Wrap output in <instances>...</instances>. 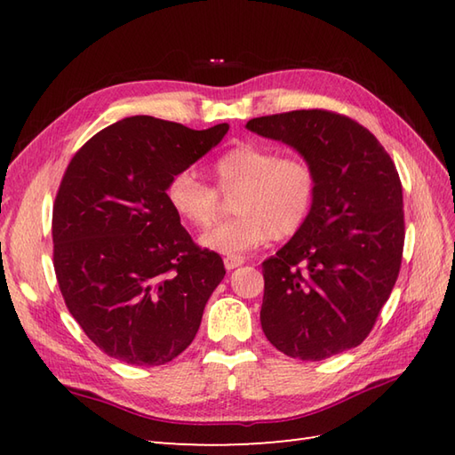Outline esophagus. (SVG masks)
Here are the masks:
<instances>
[{"label":"esophagus","mask_w":455,"mask_h":455,"mask_svg":"<svg viewBox=\"0 0 455 455\" xmlns=\"http://www.w3.org/2000/svg\"><path fill=\"white\" fill-rule=\"evenodd\" d=\"M243 264H244V259L240 256H227L225 258V267L228 269V272H230V269H236L238 266H243Z\"/></svg>","instance_id":"esophagus-1"}]
</instances>
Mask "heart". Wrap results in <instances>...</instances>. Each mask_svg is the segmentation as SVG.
Masks as SVG:
<instances>
[{
    "instance_id": "obj_1",
    "label": "heart",
    "mask_w": 455,
    "mask_h": 455,
    "mask_svg": "<svg viewBox=\"0 0 455 455\" xmlns=\"http://www.w3.org/2000/svg\"><path fill=\"white\" fill-rule=\"evenodd\" d=\"M212 178L220 196L233 197L235 219L212 227L199 243L212 252L236 256L272 236L283 240L301 230L316 199V173L303 158H282L275 148L244 142L215 162ZM219 193L186 170L166 188L170 209L186 225L205 228L220 209Z\"/></svg>"
}]
</instances>
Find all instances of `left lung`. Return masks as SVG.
<instances>
[{
	"label": "left lung",
	"instance_id": "8db88e82",
	"mask_svg": "<svg viewBox=\"0 0 455 455\" xmlns=\"http://www.w3.org/2000/svg\"><path fill=\"white\" fill-rule=\"evenodd\" d=\"M246 129L291 147L316 173L311 215L262 264V331L279 352L303 362L350 350L370 334L399 275L397 168L370 131L331 111L269 115Z\"/></svg>",
	"mask_w": 455,
	"mask_h": 455
}]
</instances>
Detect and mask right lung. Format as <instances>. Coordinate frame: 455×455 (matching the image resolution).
I'll return each instance as SVG.
<instances>
[{"instance_id":"right-lung-1","label":"right lung","mask_w":455,"mask_h":455,"mask_svg":"<svg viewBox=\"0 0 455 455\" xmlns=\"http://www.w3.org/2000/svg\"><path fill=\"white\" fill-rule=\"evenodd\" d=\"M227 131L137 115L92 137L64 173L52 211L56 279L68 311L115 360L168 363L199 331L227 272L219 254L193 244L166 188Z\"/></svg>"}]
</instances>
